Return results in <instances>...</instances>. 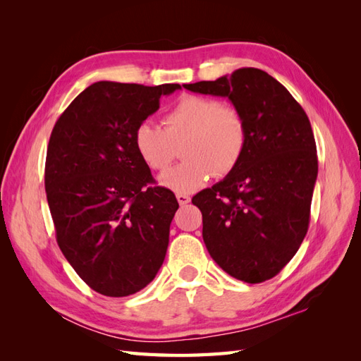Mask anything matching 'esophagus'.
Listing matches in <instances>:
<instances>
[{
    "label": "esophagus",
    "instance_id": "esophagus-1",
    "mask_svg": "<svg viewBox=\"0 0 361 361\" xmlns=\"http://www.w3.org/2000/svg\"><path fill=\"white\" fill-rule=\"evenodd\" d=\"M176 199H178V202H179V204H180V206H183V204H187V203H190V202H191L190 195H187V194H180V192H178V194H176Z\"/></svg>",
    "mask_w": 361,
    "mask_h": 361
}]
</instances>
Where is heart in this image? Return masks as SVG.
Masks as SVG:
<instances>
[{"mask_svg":"<svg viewBox=\"0 0 361 361\" xmlns=\"http://www.w3.org/2000/svg\"><path fill=\"white\" fill-rule=\"evenodd\" d=\"M164 129L141 122L134 133L140 159L154 171H162L174 158L180 141L178 166L159 176V183L176 192H194L214 174L227 176L241 161L247 146V125L235 106L214 97L183 94L162 118Z\"/></svg>","mask_w":361,"mask_h":361,"instance_id":"b5f03b06","label":"heart"}]
</instances>
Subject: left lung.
Here are the masks:
<instances>
[{"label": "left lung", "mask_w": 361, "mask_h": 361, "mask_svg": "<svg viewBox=\"0 0 361 361\" xmlns=\"http://www.w3.org/2000/svg\"><path fill=\"white\" fill-rule=\"evenodd\" d=\"M185 89L227 97L247 125L236 169L192 197L202 211L204 245L228 276L269 280L295 256L309 228L318 176L309 117L285 85L256 68Z\"/></svg>", "instance_id": "8db88e82"}]
</instances>
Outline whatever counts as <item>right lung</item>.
I'll return each instance as SVG.
<instances>
[{
  "label": "right lung",
  "mask_w": 361,
  "mask_h": 361,
  "mask_svg": "<svg viewBox=\"0 0 361 361\" xmlns=\"http://www.w3.org/2000/svg\"><path fill=\"white\" fill-rule=\"evenodd\" d=\"M179 84L147 87L99 81L59 117L45 164L57 243L87 285L128 297L155 279L179 203L134 147L135 128Z\"/></svg>",
  "instance_id": "obj_1"
}]
</instances>
